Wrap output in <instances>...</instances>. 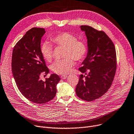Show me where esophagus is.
I'll return each instance as SVG.
<instances>
[{
	"instance_id": "esophagus-1",
	"label": "esophagus",
	"mask_w": 134,
	"mask_h": 134,
	"mask_svg": "<svg viewBox=\"0 0 134 134\" xmlns=\"http://www.w3.org/2000/svg\"><path fill=\"white\" fill-rule=\"evenodd\" d=\"M67 75H61V78L62 79H66L67 77Z\"/></svg>"
}]
</instances>
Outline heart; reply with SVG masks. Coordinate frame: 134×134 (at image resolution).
I'll use <instances>...</instances> for the list:
<instances>
[{
    "instance_id": "b5f03b06",
    "label": "heart",
    "mask_w": 134,
    "mask_h": 134,
    "mask_svg": "<svg viewBox=\"0 0 134 134\" xmlns=\"http://www.w3.org/2000/svg\"><path fill=\"white\" fill-rule=\"evenodd\" d=\"M51 41L57 46L65 47L64 60H58L53 64L51 68L53 72L59 75L68 74L74 66V59L80 61L85 58L87 53L86 43L78 40L74 35L67 32L60 33L51 38ZM41 52L43 57L48 62H51L53 57V47L50 43L46 41L42 43Z\"/></svg>"
}]
</instances>
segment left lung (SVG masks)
<instances>
[{
	"mask_svg": "<svg viewBox=\"0 0 134 134\" xmlns=\"http://www.w3.org/2000/svg\"><path fill=\"white\" fill-rule=\"evenodd\" d=\"M87 39V57L82 62L75 91L77 96L86 101L101 97L110 87L116 69L115 46L104 32L90 26H81Z\"/></svg>",
	"mask_w": 134,
	"mask_h": 134,
	"instance_id": "obj_1",
	"label": "left lung"
}]
</instances>
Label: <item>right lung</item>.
<instances>
[{"mask_svg":"<svg viewBox=\"0 0 134 134\" xmlns=\"http://www.w3.org/2000/svg\"><path fill=\"white\" fill-rule=\"evenodd\" d=\"M45 32L44 29H31L16 43L12 53V71L18 88L37 104L47 103L55 97L60 80L56 74H51L46 81L40 79L49 72L41 52V40Z\"/></svg>","mask_w":134,"mask_h":134,"instance_id":"right-lung-1","label":"right lung"}]
</instances>
